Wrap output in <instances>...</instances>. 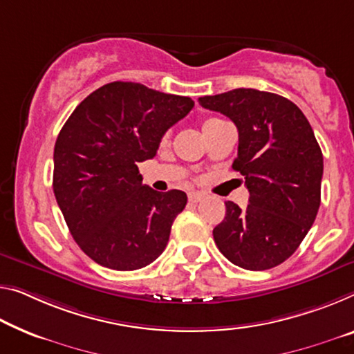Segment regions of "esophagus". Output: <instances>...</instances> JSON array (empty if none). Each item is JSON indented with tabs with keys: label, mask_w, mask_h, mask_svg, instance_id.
I'll return each instance as SVG.
<instances>
[{
	"label": "esophagus",
	"mask_w": 354,
	"mask_h": 354,
	"mask_svg": "<svg viewBox=\"0 0 354 354\" xmlns=\"http://www.w3.org/2000/svg\"><path fill=\"white\" fill-rule=\"evenodd\" d=\"M205 198V196L203 194V193H198V192H192V193H188V201L189 203H201V201H203Z\"/></svg>",
	"instance_id": "esophagus-1"
}]
</instances>
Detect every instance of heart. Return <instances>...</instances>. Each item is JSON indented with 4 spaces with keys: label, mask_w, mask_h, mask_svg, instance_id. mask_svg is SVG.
<instances>
[{
    "label": "heart",
    "mask_w": 354,
    "mask_h": 354,
    "mask_svg": "<svg viewBox=\"0 0 354 354\" xmlns=\"http://www.w3.org/2000/svg\"><path fill=\"white\" fill-rule=\"evenodd\" d=\"M214 120H215V118H212V120H207V122H205V123H204V124H203V127H205V124H209V123H210V122H214Z\"/></svg>",
    "instance_id": "1"
}]
</instances>
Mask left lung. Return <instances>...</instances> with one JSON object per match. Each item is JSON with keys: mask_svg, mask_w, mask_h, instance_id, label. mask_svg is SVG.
Masks as SVG:
<instances>
[{"mask_svg": "<svg viewBox=\"0 0 354 354\" xmlns=\"http://www.w3.org/2000/svg\"><path fill=\"white\" fill-rule=\"evenodd\" d=\"M198 101L237 127L232 167L250 193L245 209L225 203L216 247L242 269L275 268L301 245L322 203L323 153L313 129L295 102L269 91L236 88Z\"/></svg>", "mask_w": 354, "mask_h": 354, "instance_id": "left-lung-1", "label": "left lung"}]
</instances>
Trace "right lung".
<instances>
[{
  "instance_id": "1",
  "label": "right lung",
  "mask_w": 354,
  "mask_h": 354,
  "mask_svg": "<svg viewBox=\"0 0 354 354\" xmlns=\"http://www.w3.org/2000/svg\"><path fill=\"white\" fill-rule=\"evenodd\" d=\"M193 106L192 97L112 82L64 123L53 150V193L74 241L95 263L136 270L166 248L187 194L142 185L138 162L153 158L162 136Z\"/></svg>"
}]
</instances>
